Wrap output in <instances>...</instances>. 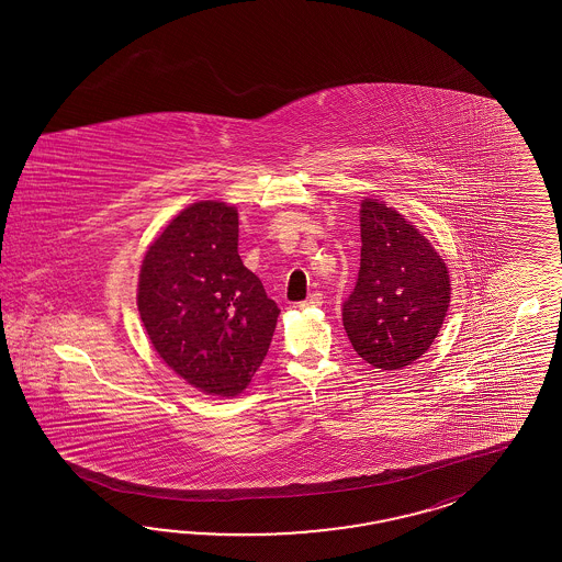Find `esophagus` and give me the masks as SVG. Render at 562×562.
Listing matches in <instances>:
<instances>
[{
    "label": "esophagus",
    "instance_id": "obj_1",
    "mask_svg": "<svg viewBox=\"0 0 562 562\" xmlns=\"http://www.w3.org/2000/svg\"><path fill=\"white\" fill-rule=\"evenodd\" d=\"M322 303H324V294L322 292H313V294L306 296V301H303L301 306L303 308H306V306H322Z\"/></svg>",
    "mask_w": 562,
    "mask_h": 562
}]
</instances>
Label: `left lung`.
Masks as SVG:
<instances>
[{
  "instance_id": "obj_1",
  "label": "left lung",
  "mask_w": 562,
  "mask_h": 562,
  "mask_svg": "<svg viewBox=\"0 0 562 562\" xmlns=\"http://www.w3.org/2000/svg\"><path fill=\"white\" fill-rule=\"evenodd\" d=\"M360 270L341 305L358 357L381 371L412 364L432 346L449 306L441 256L402 214L376 200L360 210Z\"/></svg>"
}]
</instances>
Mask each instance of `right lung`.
<instances>
[{
	"instance_id": "add662e5",
	"label": "right lung",
	"mask_w": 562,
	"mask_h": 562,
	"mask_svg": "<svg viewBox=\"0 0 562 562\" xmlns=\"http://www.w3.org/2000/svg\"><path fill=\"white\" fill-rule=\"evenodd\" d=\"M137 311L170 369L222 397L251 383L280 315L243 266L237 210L222 202L189 205L154 240L142 261Z\"/></svg>"
}]
</instances>
